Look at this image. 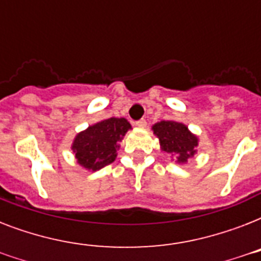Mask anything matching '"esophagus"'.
I'll return each instance as SVG.
<instances>
[{
    "mask_svg": "<svg viewBox=\"0 0 261 261\" xmlns=\"http://www.w3.org/2000/svg\"><path fill=\"white\" fill-rule=\"evenodd\" d=\"M135 126L139 127V128H143V127H146V120H145V119L137 120V122H135Z\"/></svg>",
    "mask_w": 261,
    "mask_h": 261,
    "instance_id": "obj_1",
    "label": "esophagus"
}]
</instances>
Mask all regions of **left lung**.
Masks as SVG:
<instances>
[{"label": "left lung", "mask_w": 261, "mask_h": 261, "mask_svg": "<svg viewBox=\"0 0 261 261\" xmlns=\"http://www.w3.org/2000/svg\"><path fill=\"white\" fill-rule=\"evenodd\" d=\"M151 128L160 139L161 150L176 157L178 164H186L196 153L199 139L186 124L174 120H161Z\"/></svg>", "instance_id": "obj_1"}]
</instances>
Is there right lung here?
Masks as SVG:
<instances>
[{
  "label": "right lung",
  "instance_id": "1",
  "mask_svg": "<svg viewBox=\"0 0 261 261\" xmlns=\"http://www.w3.org/2000/svg\"><path fill=\"white\" fill-rule=\"evenodd\" d=\"M130 128L131 124L124 118H110L79 133L71 145L77 163L93 172L114 163L119 142Z\"/></svg>",
  "mask_w": 261,
  "mask_h": 261
}]
</instances>
